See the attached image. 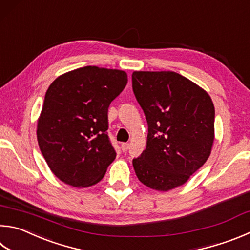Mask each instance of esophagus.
Segmentation results:
<instances>
[{
  "mask_svg": "<svg viewBox=\"0 0 250 250\" xmlns=\"http://www.w3.org/2000/svg\"><path fill=\"white\" fill-rule=\"evenodd\" d=\"M121 149L122 152H126L129 149V143H122L121 144Z\"/></svg>",
  "mask_w": 250,
  "mask_h": 250,
  "instance_id": "34e87169",
  "label": "esophagus"
}]
</instances>
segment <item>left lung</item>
<instances>
[{
	"mask_svg": "<svg viewBox=\"0 0 250 250\" xmlns=\"http://www.w3.org/2000/svg\"><path fill=\"white\" fill-rule=\"evenodd\" d=\"M132 88L148 125L146 148L132 164L147 187L184 185L210 156L215 110L206 90L175 72H133Z\"/></svg>",
	"mask_w": 250,
	"mask_h": 250,
	"instance_id": "8db88e82",
	"label": "left lung"
}]
</instances>
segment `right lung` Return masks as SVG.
Returning a JSON list of instances; mask_svg holds the SVG:
<instances>
[{"mask_svg":"<svg viewBox=\"0 0 250 250\" xmlns=\"http://www.w3.org/2000/svg\"><path fill=\"white\" fill-rule=\"evenodd\" d=\"M128 83L124 71L84 66L52 82L37 126L50 169L73 187H89L116 158L108 137V108Z\"/></svg>","mask_w":250,"mask_h":250,"instance_id":"1","label":"right lung"}]
</instances>
